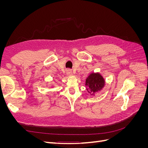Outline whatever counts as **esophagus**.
<instances>
[{"label": "esophagus", "instance_id": "obj_1", "mask_svg": "<svg viewBox=\"0 0 148 148\" xmlns=\"http://www.w3.org/2000/svg\"><path fill=\"white\" fill-rule=\"evenodd\" d=\"M72 74V71H71L70 69L66 70V75H70Z\"/></svg>", "mask_w": 148, "mask_h": 148}]
</instances>
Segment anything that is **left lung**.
<instances>
[{"mask_svg": "<svg viewBox=\"0 0 148 148\" xmlns=\"http://www.w3.org/2000/svg\"><path fill=\"white\" fill-rule=\"evenodd\" d=\"M105 81L102 76L98 73H92L88 76L86 79V86L88 92L91 95L101 91L104 86Z\"/></svg>", "mask_w": 148, "mask_h": 148, "instance_id": "obj_1", "label": "left lung"}]
</instances>
